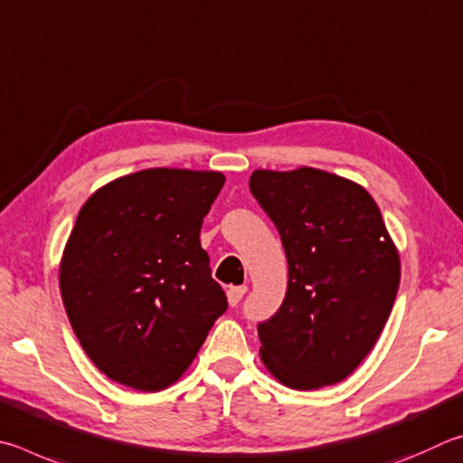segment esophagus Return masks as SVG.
<instances>
[{"label":"esophagus","instance_id":"obj_1","mask_svg":"<svg viewBox=\"0 0 463 463\" xmlns=\"http://www.w3.org/2000/svg\"><path fill=\"white\" fill-rule=\"evenodd\" d=\"M246 290H248V287H230V288H227V303H230V307H236L241 301V297L246 295Z\"/></svg>","mask_w":463,"mask_h":463}]
</instances>
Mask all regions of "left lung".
Segmentation results:
<instances>
[{
	"label": "left lung",
	"mask_w": 463,
	"mask_h": 463,
	"mask_svg": "<svg viewBox=\"0 0 463 463\" xmlns=\"http://www.w3.org/2000/svg\"><path fill=\"white\" fill-rule=\"evenodd\" d=\"M250 191L280 233L288 287L258 326L260 358L295 391L342 383L378 342L401 282V256L362 184L327 170L258 168Z\"/></svg>",
	"instance_id": "8db88e82"
}]
</instances>
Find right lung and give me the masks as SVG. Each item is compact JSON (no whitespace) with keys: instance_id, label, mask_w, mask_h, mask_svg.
<instances>
[{"instance_id":"obj_1","label":"right lung","mask_w":463,"mask_h":463,"mask_svg":"<svg viewBox=\"0 0 463 463\" xmlns=\"http://www.w3.org/2000/svg\"><path fill=\"white\" fill-rule=\"evenodd\" d=\"M219 170L146 168L113 178L80 207L59 285L80 347L113 383L175 384L227 309L201 248Z\"/></svg>"}]
</instances>
